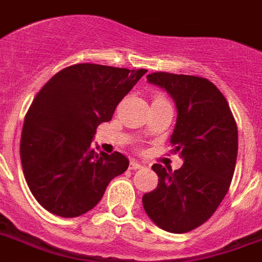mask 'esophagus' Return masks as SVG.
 Masks as SVG:
<instances>
[{
	"label": "esophagus",
	"instance_id": "esophagus-1",
	"mask_svg": "<svg viewBox=\"0 0 262 262\" xmlns=\"http://www.w3.org/2000/svg\"><path fill=\"white\" fill-rule=\"evenodd\" d=\"M143 166H144V165L140 163L139 161H132L130 165H129V169H130V170H137V169H141Z\"/></svg>",
	"mask_w": 262,
	"mask_h": 262
}]
</instances>
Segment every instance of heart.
Instances as JSON below:
<instances>
[{
  "label": "heart",
  "instance_id": "1",
  "mask_svg": "<svg viewBox=\"0 0 262 262\" xmlns=\"http://www.w3.org/2000/svg\"><path fill=\"white\" fill-rule=\"evenodd\" d=\"M154 100H165V97H163V96H161V95H157V96H154ZM152 100V101H154Z\"/></svg>",
  "mask_w": 262,
  "mask_h": 262
}]
</instances>
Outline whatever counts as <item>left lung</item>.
<instances>
[{"mask_svg":"<svg viewBox=\"0 0 262 262\" xmlns=\"http://www.w3.org/2000/svg\"><path fill=\"white\" fill-rule=\"evenodd\" d=\"M147 79L174 100L171 152L184 163L174 171L154 165L159 180L144 193L143 206L159 228L189 232L214 214L228 192L237 157L236 122L224 95L206 78L159 71Z\"/></svg>","mask_w":262,"mask_h":262,"instance_id":"obj_1","label":"left lung"}]
</instances>
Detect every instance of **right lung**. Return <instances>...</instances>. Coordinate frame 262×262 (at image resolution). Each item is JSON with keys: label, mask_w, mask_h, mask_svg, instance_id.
<instances>
[{"label": "right lung", "mask_w": 262, "mask_h": 262, "mask_svg": "<svg viewBox=\"0 0 262 262\" xmlns=\"http://www.w3.org/2000/svg\"><path fill=\"white\" fill-rule=\"evenodd\" d=\"M147 70L81 63L48 81L26 114L20 159L38 203L60 217H78L100 202L129 161L96 152L92 139Z\"/></svg>", "instance_id": "obj_1"}]
</instances>
